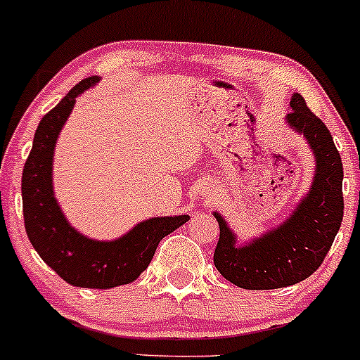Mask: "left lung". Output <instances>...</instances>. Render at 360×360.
Masks as SVG:
<instances>
[{
    "instance_id": "obj_1",
    "label": "left lung",
    "mask_w": 360,
    "mask_h": 360,
    "mask_svg": "<svg viewBox=\"0 0 360 360\" xmlns=\"http://www.w3.org/2000/svg\"><path fill=\"white\" fill-rule=\"evenodd\" d=\"M288 122L304 134L316 158L313 187L281 228L253 243L234 246V234L219 214V241L214 265L226 281L243 289L288 288L316 272L340 229L343 217V167L328 127L296 93Z\"/></svg>"
}]
</instances>
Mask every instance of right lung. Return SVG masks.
<instances>
[{
  "label": "right lung",
  "mask_w": 360,
  "mask_h": 360,
  "mask_svg": "<svg viewBox=\"0 0 360 360\" xmlns=\"http://www.w3.org/2000/svg\"><path fill=\"white\" fill-rule=\"evenodd\" d=\"M96 82L98 76L79 82L40 120L23 167V219L32 246L63 281L78 288L112 289L134 282L160 241L187 223L188 216L153 217L115 241L90 240L64 219L52 193V153L76 96Z\"/></svg>",
  "instance_id": "add662e5"
}]
</instances>
